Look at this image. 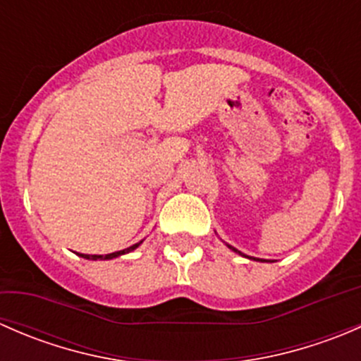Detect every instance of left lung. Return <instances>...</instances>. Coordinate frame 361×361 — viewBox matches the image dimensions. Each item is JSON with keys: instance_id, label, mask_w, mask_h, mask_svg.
Instances as JSON below:
<instances>
[{"instance_id": "8db88e82", "label": "left lung", "mask_w": 361, "mask_h": 361, "mask_svg": "<svg viewBox=\"0 0 361 361\" xmlns=\"http://www.w3.org/2000/svg\"><path fill=\"white\" fill-rule=\"evenodd\" d=\"M228 248H231V250H234V251H238V250H235V248H232V246H228ZM238 253H239V251H238Z\"/></svg>"}]
</instances>
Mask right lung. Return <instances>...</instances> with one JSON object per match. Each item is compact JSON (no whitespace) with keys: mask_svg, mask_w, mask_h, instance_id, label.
<instances>
[{"mask_svg":"<svg viewBox=\"0 0 361 361\" xmlns=\"http://www.w3.org/2000/svg\"><path fill=\"white\" fill-rule=\"evenodd\" d=\"M137 246H140V243H137V245H133V246H129V248H127V250H122V251H115V253H108V255H83V253H78V255H80V257H82V258H87V260H97V258H103V260H110V258L120 257V255H123V253H129V251L136 250Z\"/></svg>","mask_w":361,"mask_h":361,"instance_id":"add662e5","label":"right lung"}]
</instances>
